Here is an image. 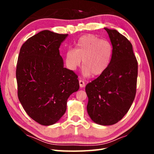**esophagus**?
<instances>
[{"instance_id": "obj_1", "label": "esophagus", "mask_w": 154, "mask_h": 154, "mask_svg": "<svg viewBox=\"0 0 154 154\" xmlns=\"http://www.w3.org/2000/svg\"><path fill=\"white\" fill-rule=\"evenodd\" d=\"M79 86H80V87H81V88L84 87L85 85V82H84L83 80L80 79L79 81Z\"/></svg>"}]
</instances>
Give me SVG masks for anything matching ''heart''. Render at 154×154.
<instances>
[{
    "mask_svg": "<svg viewBox=\"0 0 154 154\" xmlns=\"http://www.w3.org/2000/svg\"><path fill=\"white\" fill-rule=\"evenodd\" d=\"M112 55L113 48L109 41L95 35L86 34L78 39L74 50L66 51L65 62L70 70L75 71L83 60L85 75L100 76L109 68Z\"/></svg>",
    "mask_w": 154,
    "mask_h": 154,
    "instance_id": "obj_1",
    "label": "heart"
}]
</instances>
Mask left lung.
<instances>
[{"label": "left lung", "instance_id": "1", "mask_svg": "<svg viewBox=\"0 0 154 154\" xmlns=\"http://www.w3.org/2000/svg\"><path fill=\"white\" fill-rule=\"evenodd\" d=\"M113 48L112 61L107 70L88 83L87 112L94 122L112 125L129 110L136 93L138 61L132 45L114 29L104 28Z\"/></svg>", "mask_w": 154, "mask_h": 154}]
</instances>
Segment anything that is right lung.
Returning a JSON list of instances; mask_svg holds the SVG:
<instances>
[{"label": "right lung", "mask_w": 154, "mask_h": 154, "mask_svg": "<svg viewBox=\"0 0 154 154\" xmlns=\"http://www.w3.org/2000/svg\"><path fill=\"white\" fill-rule=\"evenodd\" d=\"M67 35L41 31L20 50L16 71L18 99L28 115L44 126L60 120L68 98L79 89L77 75L63 67L59 50Z\"/></svg>", "instance_id": "add662e5"}]
</instances>
